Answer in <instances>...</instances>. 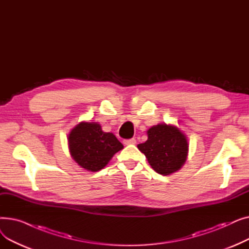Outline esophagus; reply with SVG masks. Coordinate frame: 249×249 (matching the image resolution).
Wrapping results in <instances>:
<instances>
[{"instance_id":"obj_1","label":"esophagus","mask_w":249,"mask_h":249,"mask_svg":"<svg viewBox=\"0 0 249 249\" xmlns=\"http://www.w3.org/2000/svg\"><path fill=\"white\" fill-rule=\"evenodd\" d=\"M123 143L125 145H131V144H135L136 143V139L135 138H131V139H125L123 141Z\"/></svg>"}]
</instances>
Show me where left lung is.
<instances>
[{
    "label": "left lung",
    "instance_id": "8db88e82",
    "mask_svg": "<svg viewBox=\"0 0 249 249\" xmlns=\"http://www.w3.org/2000/svg\"><path fill=\"white\" fill-rule=\"evenodd\" d=\"M147 136V140L137 147L156 173L168 176L185 164L189 144L186 135L178 127L161 123L149 128Z\"/></svg>",
    "mask_w": 249,
    "mask_h": 249
}]
</instances>
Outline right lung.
I'll return each mask as SVG.
<instances>
[{
	"instance_id": "add662e5",
	"label": "right lung",
	"mask_w": 249,
	"mask_h": 249,
	"mask_svg": "<svg viewBox=\"0 0 249 249\" xmlns=\"http://www.w3.org/2000/svg\"><path fill=\"white\" fill-rule=\"evenodd\" d=\"M69 148L74 161L89 172L108 164L123 144L113 133L104 132L96 122H81L69 134Z\"/></svg>"
}]
</instances>
